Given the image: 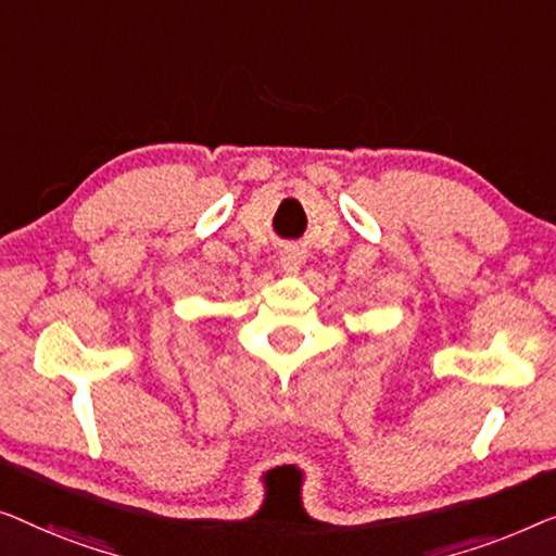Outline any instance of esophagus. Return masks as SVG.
Instances as JSON below:
<instances>
[{"instance_id":"1","label":"esophagus","mask_w":556,"mask_h":556,"mask_svg":"<svg viewBox=\"0 0 556 556\" xmlns=\"http://www.w3.org/2000/svg\"><path fill=\"white\" fill-rule=\"evenodd\" d=\"M300 264H302V256H300V252H294V249H289V252L281 254V267L285 269L294 271Z\"/></svg>"}]
</instances>
